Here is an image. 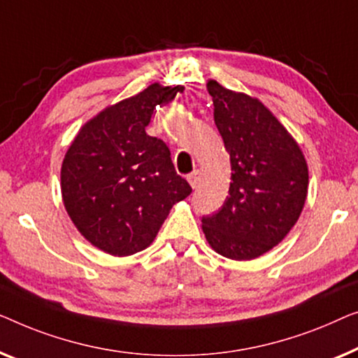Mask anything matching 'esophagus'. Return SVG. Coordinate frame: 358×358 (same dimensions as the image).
Masks as SVG:
<instances>
[{
	"mask_svg": "<svg viewBox=\"0 0 358 358\" xmlns=\"http://www.w3.org/2000/svg\"><path fill=\"white\" fill-rule=\"evenodd\" d=\"M188 181H189L191 188H196V186H198L199 181H201V172H199V170H194V172H191L188 175Z\"/></svg>",
	"mask_w": 358,
	"mask_h": 358,
	"instance_id": "1",
	"label": "esophagus"
}]
</instances>
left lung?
<instances>
[{
  "instance_id": "8db88e82",
  "label": "left lung",
  "mask_w": 358,
  "mask_h": 358,
  "mask_svg": "<svg viewBox=\"0 0 358 358\" xmlns=\"http://www.w3.org/2000/svg\"><path fill=\"white\" fill-rule=\"evenodd\" d=\"M214 122L230 154L231 181L222 208L203 217L213 250L246 261L279 245L299 220L308 193V167L279 120L250 95L209 80Z\"/></svg>"
}]
</instances>
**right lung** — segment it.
Here are the masks:
<instances>
[{"label": "right lung", "mask_w": 358, "mask_h": 358, "mask_svg": "<svg viewBox=\"0 0 358 358\" xmlns=\"http://www.w3.org/2000/svg\"><path fill=\"white\" fill-rule=\"evenodd\" d=\"M183 87L152 84L89 120L62 165L69 217L94 246L113 256L148 248L173 204L191 193L175 172L170 149L145 133L157 105Z\"/></svg>", "instance_id": "add662e5"}]
</instances>
